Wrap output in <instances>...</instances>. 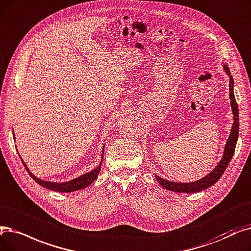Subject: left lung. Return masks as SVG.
Instances as JSON below:
<instances>
[{
  "instance_id": "1",
  "label": "left lung",
  "mask_w": 251,
  "mask_h": 251,
  "mask_svg": "<svg viewBox=\"0 0 251 251\" xmlns=\"http://www.w3.org/2000/svg\"><path fill=\"white\" fill-rule=\"evenodd\" d=\"M224 71L228 77V87H230V100H231V107H232V113H233V125L231 129V133L228 135V138L226 140V143L225 145L224 149V154L221 159L212 171H210L208 174L198 180H195L192 182H176V181H170L167 179L162 178L155 174V177L159 184L172 192H177V193H186V194H193V193H197L201 192L207 188L211 187L212 184H214L217 180H219L222 176L224 174L225 170L226 169L228 163H230L234 151L236 148V144L238 140V135H239V112H238V104L236 102L235 99V94H234V79L231 75L230 71H228V67L226 64H224Z\"/></svg>"
}]
</instances>
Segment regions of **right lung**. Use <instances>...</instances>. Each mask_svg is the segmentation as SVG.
I'll list each match as a JSON object with an SVG mask.
<instances>
[{"instance_id": "right-lung-1", "label": "right lung", "mask_w": 251, "mask_h": 251, "mask_svg": "<svg viewBox=\"0 0 251 251\" xmlns=\"http://www.w3.org/2000/svg\"><path fill=\"white\" fill-rule=\"evenodd\" d=\"M13 137L15 139V134H14V131H13ZM103 151H104V145L102 147V151H101V159H100V162L99 166H96L94 169H92L91 171L87 172V173H84L82 174V176L75 177L74 179H71L69 181H63V182H54V181H47V180H43V179H40L38 178L37 176H35L34 174H32L30 172V170L28 169V167L26 166L25 162L24 161V159L21 158V156L19 155L21 161H23L24 165L25 167V169L27 170L28 174L30 176V177H32V179H34L36 182H38L40 186L44 187L46 189H49L51 191H55V192H59V193H71V192H75V191H79V190H82V189H85L88 186H90V184L97 178V176H99L100 174V167H101V164H102V159H103Z\"/></svg>"}]
</instances>
